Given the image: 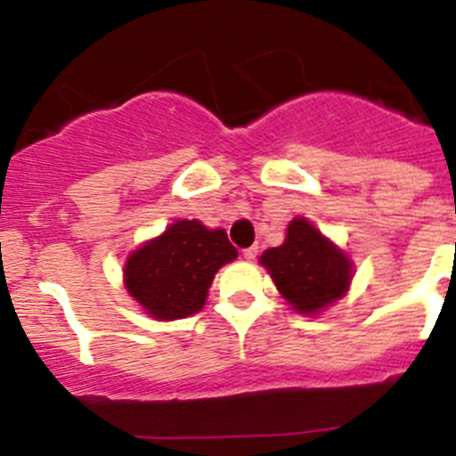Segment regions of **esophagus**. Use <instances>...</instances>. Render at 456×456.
Wrapping results in <instances>:
<instances>
[{
    "instance_id": "obj_1",
    "label": "esophagus",
    "mask_w": 456,
    "mask_h": 456,
    "mask_svg": "<svg viewBox=\"0 0 456 456\" xmlns=\"http://www.w3.org/2000/svg\"><path fill=\"white\" fill-rule=\"evenodd\" d=\"M244 257H247V260H256V256H257V247H248V248H244Z\"/></svg>"
}]
</instances>
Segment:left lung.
Here are the masks:
<instances>
[{
  "label": "left lung",
  "mask_w": 456,
  "mask_h": 456,
  "mask_svg": "<svg viewBox=\"0 0 456 456\" xmlns=\"http://www.w3.org/2000/svg\"><path fill=\"white\" fill-rule=\"evenodd\" d=\"M260 263L301 315H315L345 297L354 276L352 260L304 216L289 221L283 244L267 248Z\"/></svg>",
  "instance_id": "obj_1"
}]
</instances>
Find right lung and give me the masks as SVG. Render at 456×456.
Masks as SVG:
<instances>
[{"mask_svg": "<svg viewBox=\"0 0 456 456\" xmlns=\"http://www.w3.org/2000/svg\"><path fill=\"white\" fill-rule=\"evenodd\" d=\"M235 257L225 231H209L199 219L175 221L130 253L125 288L155 320H183L203 308L215 273Z\"/></svg>", "mask_w": 456, "mask_h": 456, "instance_id": "add662e5", "label": "right lung"}]
</instances>
